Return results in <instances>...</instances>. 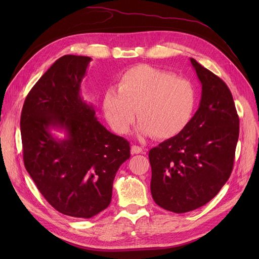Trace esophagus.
Instances as JSON below:
<instances>
[{"label":"esophagus","mask_w":259,"mask_h":259,"mask_svg":"<svg viewBox=\"0 0 259 259\" xmlns=\"http://www.w3.org/2000/svg\"><path fill=\"white\" fill-rule=\"evenodd\" d=\"M145 150L144 149L142 148V147H139V146H136V145H133L132 146V148H131V152L133 153V154H138V153H143Z\"/></svg>","instance_id":"esophagus-1"}]
</instances>
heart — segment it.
I'll use <instances>...</instances> for the list:
<instances>
[{
	"mask_svg": "<svg viewBox=\"0 0 259 259\" xmlns=\"http://www.w3.org/2000/svg\"><path fill=\"white\" fill-rule=\"evenodd\" d=\"M197 106V93L190 81L166 70L138 65L123 72L116 92L104 96V112L111 127L127 134L135 121L142 135L169 139L184 132Z\"/></svg>",
	"mask_w": 259,
	"mask_h": 259,
	"instance_id": "b5f03b06",
	"label": "heart"
}]
</instances>
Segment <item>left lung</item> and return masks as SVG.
<instances>
[{
  "label": "left lung",
  "instance_id": "obj_1",
  "mask_svg": "<svg viewBox=\"0 0 259 259\" xmlns=\"http://www.w3.org/2000/svg\"><path fill=\"white\" fill-rule=\"evenodd\" d=\"M202 84L199 109L179 135L149 151L151 194L174 213L197 209L229 179L239 138V115L227 84L190 58Z\"/></svg>",
  "mask_w": 259,
  "mask_h": 259
}]
</instances>
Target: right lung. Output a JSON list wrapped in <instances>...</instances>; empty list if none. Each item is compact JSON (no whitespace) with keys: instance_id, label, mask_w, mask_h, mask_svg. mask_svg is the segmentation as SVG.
<instances>
[{"instance_id":"1","label":"right lung","mask_w":259,"mask_h":259,"mask_svg":"<svg viewBox=\"0 0 259 259\" xmlns=\"http://www.w3.org/2000/svg\"><path fill=\"white\" fill-rule=\"evenodd\" d=\"M91 57L65 55L26 97L20 117L23 163L36 188L59 213L91 218L111 202L113 179L130 159L126 139L101 125L80 95ZM51 129H64L57 140Z\"/></svg>"}]
</instances>
